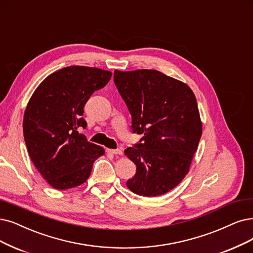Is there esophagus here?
Returning a JSON list of instances; mask_svg holds the SVG:
<instances>
[{
    "instance_id": "34e87169",
    "label": "esophagus",
    "mask_w": 253,
    "mask_h": 253,
    "mask_svg": "<svg viewBox=\"0 0 253 253\" xmlns=\"http://www.w3.org/2000/svg\"><path fill=\"white\" fill-rule=\"evenodd\" d=\"M106 152L109 153V154H112V155H122V154H123V151L120 150V149H107Z\"/></svg>"
}]
</instances>
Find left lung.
<instances>
[{
  "instance_id": "left-lung-1",
  "label": "left lung",
  "mask_w": 253,
  "mask_h": 253,
  "mask_svg": "<svg viewBox=\"0 0 253 253\" xmlns=\"http://www.w3.org/2000/svg\"><path fill=\"white\" fill-rule=\"evenodd\" d=\"M114 81L142 144L125 155L136 165L127 188L144 197L173 190L189 173L202 134L197 100L188 84L156 70L115 71Z\"/></svg>"
}]
</instances>
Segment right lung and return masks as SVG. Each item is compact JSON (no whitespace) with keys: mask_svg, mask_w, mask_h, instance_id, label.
<instances>
[{"mask_svg":"<svg viewBox=\"0 0 253 253\" xmlns=\"http://www.w3.org/2000/svg\"><path fill=\"white\" fill-rule=\"evenodd\" d=\"M111 76L98 68H63L49 75L28 102L23 120L28 153L52 188L68 190L84 183L93 163L104 155V149L87 142L78 128L86 127L85 103Z\"/></svg>","mask_w":253,"mask_h":253,"instance_id":"right-lung-1","label":"right lung"}]
</instances>
